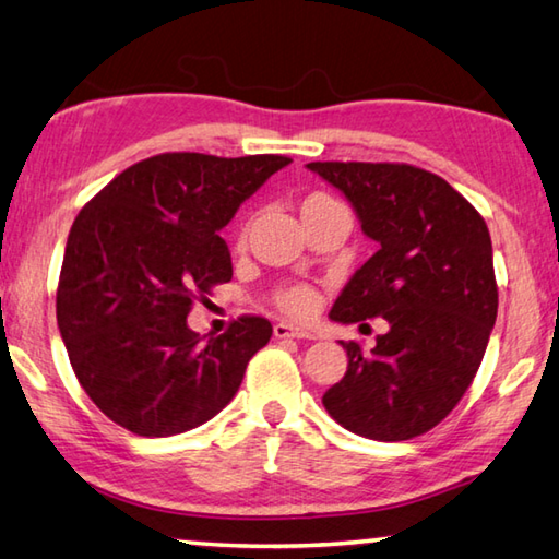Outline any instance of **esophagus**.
Returning a JSON list of instances; mask_svg holds the SVG:
<instances>
[{"instance_id": "34e87169", "label": "esophagus", "mask_w": 559, "mask_h": 559, "mask_svg": "<svg viewBox=\"0 0 559 559\" xmlns=\"http://www.w3.org/2000/svg\"><path fill=\"white\" fill-rule=\"evenodd\" d=\"M273 335L286 340V337H296V340H313V335L308 333V330L302 328H293L288 323H276V328H273Z\"/></svg>"}]
</instances>
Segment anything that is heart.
<instances>
[{
  "label": "heart",
  "instance_id": "1",
  "mask_svg": "<svg viewBox=\"0 0 559 559\" xmlns=\"http://www.w3.org/2000/svg\"><path fill=\"white\" fill-rule=\"evenodd\" d=\"M325 200H328L325 194H313V197H308V200L302 204L325 202ZM276 302H278V308L283 310V313H288L293 318H308L318 306V296H316V290L308 288V286H290V288L278 293Z\"/></svg>",
  "mask_w": 559,
  "mask_h": 559
}]
</instances>
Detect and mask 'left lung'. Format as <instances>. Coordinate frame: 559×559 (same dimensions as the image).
Masks as SVG:
<instances>
[{
	"label": "left lung",
	"mask_w": 559,
	"mask_h": 559,
	"mask_svg": "<svg viewBox=\"0 0 559 559\" xmlns=\"http://www.w3.org/2000/svg\"><path fill=\"white\" fill-rule=\"evenodd\" d=\"M345 194L377 251L347 281L335 323L390 330L323 394L328 414L374 441H406L449 416L476 377L498 316L488 226L447 179L394 163H310Z\"/></svg>",
	"instance_id": "8db88e82"
}]
</instances>
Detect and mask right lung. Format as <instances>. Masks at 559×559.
Here are the masks:
<instances>
[{"label": "right lung", "instance_id": "1", "mask_svg": "<svg viewBox=\"0 0 559 559\" xmlns=\"http://www.w3.org/2000/svg\"><path fill=\"white\" fill-rule=\"evenodd\" d=\"M290 157L165 153L128 167L83 206L66 241L56 320L93 404L138 437H175L234 400L269 343L241 316L204 340L187 325L197 296L231 281L219 236Z\"/></svg>", "mask_w": 559, "mask_h": 559}]
</instances>
